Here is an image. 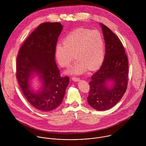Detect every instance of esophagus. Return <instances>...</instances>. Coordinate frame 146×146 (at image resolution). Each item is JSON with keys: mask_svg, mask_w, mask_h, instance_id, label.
<instances>
[{"mask_svg": "<svg viewBox=\"0 0 146 146\" xmlns=\"http://www.w3.org/2000/svg\"><path fill=\"white\" fill-rule=\"evenodd\" d=\"M72 79L73 80V81L74 82H78L80 80V79L79 78H76V77H72Z\"/></svg>", "mask_w": 146, "mask_h": 146, "instance_id": "1", "label": "esophagus"}]
</instances>
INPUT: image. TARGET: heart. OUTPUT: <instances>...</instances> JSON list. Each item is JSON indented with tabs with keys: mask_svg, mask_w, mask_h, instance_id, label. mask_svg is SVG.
<instances>
[{
	"mask_svg": "<svg viewBox=\"0 0 146 146\" xmlns=\"http://www.w3.org/2000/svg\"><path fill=\"white\" fill-rule=\"evenodd\" d=\"M63 42L56 46V57L61 67H68L74 55L77 60L68 70L70 74H82L88 67L94 69L104 59V38L98 30L78 29L68 34Z\"/></svg>",
	"mask_w": 146,
	"mask_h": 146,
	"instance_id": "1",
	"label": "heart"
}]
</instances>
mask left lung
Wrapping results in <instances>:
<instances>
[{
    "label": "left lung",
    "instance_id": "1",
    "mask_svg": "<svg viewBox=\"0 0 146 146\" xmlns=\"http://www.w3.org/2000/svg\"><path fill=\"white\" fill-rule=\"evenodd\" d=\"M104 42L106 54L100 69L91 77L88 102L98 111L108 110L122 98L128 83V58L119 38L106 26L101 23ZM114 83L109 89L106 82Z\"/></svg>",
    "mask_w": 146,
    "mask_h": 146
}]
</instances>
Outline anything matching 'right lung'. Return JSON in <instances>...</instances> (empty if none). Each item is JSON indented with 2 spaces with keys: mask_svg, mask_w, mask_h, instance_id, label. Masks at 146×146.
Wrapping results in <instances>:
<instances>
[{
  "mask_svg": "<svg viewBox=\"0 0 146 146\" xmlns=\"http://www.w3.org/2000/svg\"><path fill=\"white\" fill-rule=\"evenodd\" d=\"M63 26L60 22L42 23L29 36L19 50L16 60V78L28 102L43 111L56 108L62 102L68 76H61L54 60L56 46ZM40 75L42 90L35 94L29 88L32 73Z\"/></svg>",
  "mask_w": 146,
  "mask_h": 146,
  "instance_id": "add662e5",
  "label": "right lung"
}]
</instances>
